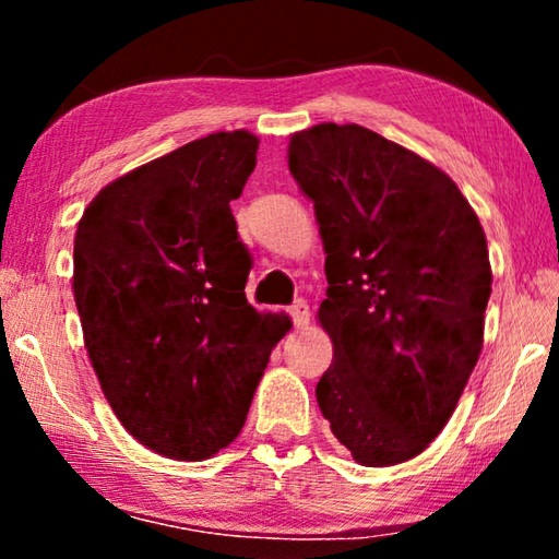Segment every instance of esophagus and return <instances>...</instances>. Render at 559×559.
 <instances>
[{
	"label": "esophagus",
	"mask_w": 559,
	"mask_h": 559,
	"mask_svg": "<svg viewBox=\"0 0 559 559\" xmlns=\"http://www.w3.org/2000/svg\"><path fill=\"white\" fill-rule=\"evenodd\" d=\"M288 313L293 318V325L296 328H306L310 323V308L306 300H296L293 306L288 308Z\"/></svg>",
	"instance_id": "obj_1"
}]
</instances>
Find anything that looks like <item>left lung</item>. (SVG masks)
Segmentation results:
<instances>
[{
    "instance_id": "left-lung-1",
    "label": "left lung",
    "mask_w": 559,
    "mask_h": 559,
    "mask_svg": "<svg viewBox=\"0 0 559 559\" xmlns=\"http://www.w3.org/2000/svg\"><path fill=\"white\" fill-rule=\"evenodd\" d=\"M288 169L325 249L320 412L362 466L409 461L447 427L484 349V226L447 173L355 122L293 132Z\"/></svg>"
}]
</instances>
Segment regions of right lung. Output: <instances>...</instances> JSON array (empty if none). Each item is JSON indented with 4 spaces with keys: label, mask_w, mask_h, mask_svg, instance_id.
Listing matches in <instances>:
<instances>
[{
    "label": "right lung",
    "mask_w": 559,
    "mask_h": 559,
    "mask_svg": "<svg viewBox=\"0 0 559 559\" xmlns=\"http://www.w3.org/2000/svg\"><path fill=\"white\" fill-rule=\"evenodd\" d=\"M259 138L212 132L112 179L73 239V298L100 390L143 447L204 461L239 437L290 320L246 300L231 200Z\"/></svg>",
    "instance_id": "add662e5"
}]
</instances>
